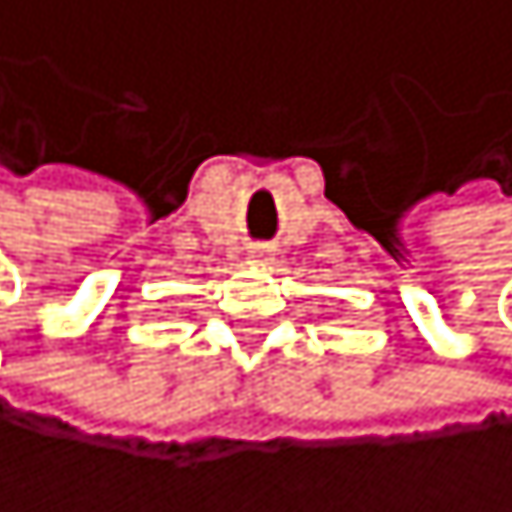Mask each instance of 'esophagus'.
<instances>
[{"mask_svg": "<svg viewBox=\"0 0 512 512\" xmlns=\"http://www.w3.org/2000/svg\"><path fill=\"white\" fill-rule=\"evenodd\" d=\"M272 253H276V249H272V246H266V243H259V246H249V256H253V259H259V263H266V259H272Z\"/></svg>", "mask_w": 512, "mask_h": 512, "instance_id": "esophagus-1", "label": "esophagus"}]
</instances>
